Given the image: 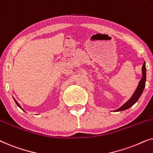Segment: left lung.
<instances>
[{"label":"left lung","instance_id":"obj_1","mask_svg":"<svg viewBox=\"0 0 153 153\" xmlns=\"http://www.w3.org/2000/svg\"><path fill=\"white\" fill-rule=\"evenodd\" d=\"M146 63L145 62H143V66H142V78L141 81H139V85L136 89L133 95L131 96V97L127 101L126 103L123 104V105L120 107L118 109L115 110L114 111H121L126 110L127 108H130L131 106H132L136 102L138 101V100L139 99V97H141L142 93H143L144 88L146 85Z\"/></svg>","mask_w":153,"mask_h":153}]
</instances>
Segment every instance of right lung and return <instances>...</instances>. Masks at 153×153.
<instances>
[{"mask_svg": "<svg viewBox=\"0 0 153 153\" xmlns=\"http://www.w3.org/2000/svg\"><path fill=\"white\" fill-rule=\"evenodd\" d=\"M14 102H15V103H16V105H17V106H19V108H22V110H23V108H22V107H21V106H20V105H19V103H18V102H16V100H15V99H14Z\"/></svg>", "mask_w": 153, "mask_h": 153, "instance_id": "1", "label": "right lung"}]
</instances>
